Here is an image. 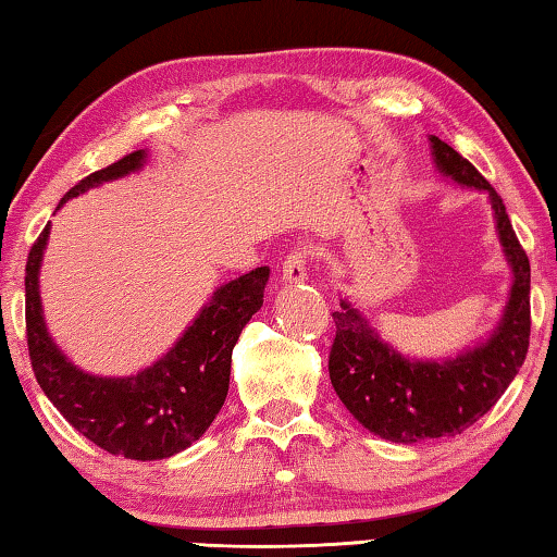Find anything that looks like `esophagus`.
I'll list each match as a JSON object with an SVG mask.
<instances>
[{"instance_id": "1", "label": "esophagus", "mask_w": 557, "mask_h": 557, "mask_svg": "<svg viewBox=\"0 0 557 557\" xmlns=\"http://www.w3.org/2000/svg\"><path fill=\"white\" fill-rule=\"evenodd\" d=\"M312 260V250L310 245H297L295 250H289V255L282 262V280L285 282H305L307 277V264Z\"/></svg>"}]
</instances>
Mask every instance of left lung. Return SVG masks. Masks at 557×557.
Here are the masks:
<instances>
[{
    "instance_id": "left-lung-1",
    "label": "left lung",
    "mask_w": 557,
    "mask_h": 557,
    "mask_svg": "<svg viewBox=\"0 0 557 557\" xmlns=\"http://www.w3.org/2000/svg\"><path fill=\"white\" fill-rule=\"evenodd\" d=\"M431 156L446 178L488 193L498 240L513 272L506 310L488 339L441 361L404 357L386 344L349 299L332 312L337 334L330 379L361 426L394 444L456 436L479 421L523 367L531 339V262L491 183L444 140L431 136Z\"/></svg>"
}]
</instances>
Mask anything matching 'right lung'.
I'll use <instances>...</instances> for the list:
<instances>
[{
  "mask_svg": "<svg viewBox=\"0 0 557 557\" xmlns=\"http://www.w3.org/2000/svg\"><path fill=\"white\" fill-rule=\"evenodd\" d=\"M146 151H134L86 175L61 198L138 171ZM57 208V210H59ZM47 225L26 260V344L32 369L49 401L64 419L103 451L134 461H158L181 454L206 434L223 409L231 386L233 347L243 326L262 307L270 268L218 287L183 337L156 364L131 376H94L74 367L47 332L39 297V268L49 240Z\"/></svg>",
  "mask_w": 557,
  "mask_h": 557,
  "instance_id": "obj_1",
  "label": "right lung"
}]
</instances>
